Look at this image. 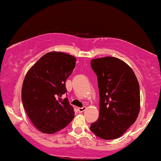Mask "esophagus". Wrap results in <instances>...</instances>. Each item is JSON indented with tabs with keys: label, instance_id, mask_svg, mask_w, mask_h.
Returning a JSON list of instances; mask_svg holds the SVG:
<instances>
[{
	"label": "esophagus",
	"instance_id": "obj_1",
	"mask_svg": "<svg viewBox=\"0 0 161 161\" xmlns=\"http://www.w3.org/2000/svg\"><path fill=\"white\" fill-rule=\"evenodd\" d=\"M86 106L82 107V108H78V111L79 113H82L83 111H85V110H86Z\"/></svg>",
	"mask_w": 161,
	"mask_h": 161
}]
</instances>
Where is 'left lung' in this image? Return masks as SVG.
Returning a JSON list of instances; mask_svg holds the SVG:
<instances>
[{
    "instance_id": "1",
    "label": "left lung",
    "mask_w": 161,
    "mask_h": 161,
    "mask_svg": "<svg viewBox=\"0 0 161 161\" xmlns=\"http://www.w3.org/2000/svg\"><path fill=\"white\" fill-rule=\"evenodd\" d=\"M97 75L100 95L99 117L90 129L102 139L117 138L137 119L140 88L133 70L114 57L91 60Z\"/></svg>"
}]
</instances>
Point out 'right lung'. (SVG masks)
Instances as JSON below:
<instances>
[{"label": "right lung", "instance_id": "add662e5", "mask_svg": "<svg viewBox=\"0 0 161 161\" xmlns=\"http://www.w3.org/2000/svg\"><path fill=\"white\" fill-rule=\"evenodd\" d=\"M76 59L62 52L42 56L28 71L22 87V101L33 125L44 133L65 128L75 112L67 97L66 80L73 73Z\"/></svg>", "mask_w": 161, "mask_h": 161}]
</instances>
